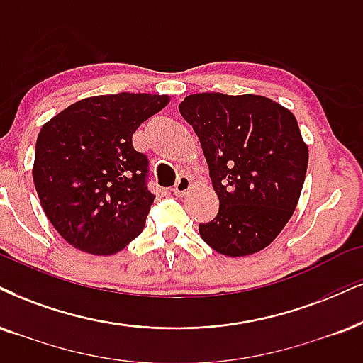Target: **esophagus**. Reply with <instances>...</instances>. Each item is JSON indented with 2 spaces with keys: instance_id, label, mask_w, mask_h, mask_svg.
<instances>
[{
  "instance_id": "34e87169",
  "label": "esophagus",
  "mask_w": 363,
  "mask_h": 363,
  "mask_svg": "<svg viewBox=\"0 0 363 363\" xmlns=\"http://www.w3.org/2000/svg\"><path fill=\"white\" fill-rule=\"evenodd\" d=\"M190 189H191L190 177H186V174H182V177L177 180V183L173 185V194L178 195V196H183Z\"/></svg>"
}]
</instances>
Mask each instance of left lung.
<instances>
[{
    "mask_svg": "<svg viewBox=\"0 0 363 363\" xmlns=\"http://www.w3.org/2000/svg\"><path fill=\"white\" fill-rule=\"evenodd\" d=\"M191 124L218 196V213L200 237L223 256L267 247L296 208L308 168V146L296 118L254 94L202 92L178 106Z\"/></svg>",
    "mask_w": 363,
    "mask_h": 363,
    "instance_id": "1",
    "label": "left lung"
}]
</instances>
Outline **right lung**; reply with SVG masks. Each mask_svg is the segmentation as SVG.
<instances>
[{
  "instance_id": "right-lung-1",
  "label": "right lung",
  "mask_w": 363,
  "mask_h": 363,
  "mask_svg": "<svg viewBox=\"0 0 363 363\" xmlns=\"http://www.w3.org/2000/svg\"><path fill=\"white\" fill-rule=\"evenodd\" d=\"M168 101L155 94L94 96L40 129L35 189L45 216L75 249L111 256L141 234L155 195L133 134Z\"/></svg>"
}]
</instances>
